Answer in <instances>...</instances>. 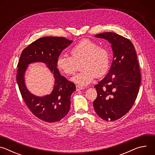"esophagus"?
Instances as JSON below:
<instances>
[{"label":"esophagus","mask_w":155,"mask_h":155,"mask_svg":"<svg viewBox=\"0 0 155 155\" xmlns=\"http://www.w3.org/2000/svg\"><path fill=\"white\" fill-rule=\"evenodd\" d=\"M83 89H84L83 87H81L78 85H76V91H80V90H82Z\"/></svg>","instance_id":"34e87169"}]
</instances>
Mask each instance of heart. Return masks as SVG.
<instances>
[{
	"label": "heart",
	"instance_id": "1",
	"mask_svg": "<svg viewBox=\"0 0 155 155\" xmlns=\"http://www.w3.org/2000/svg\"><path fill=\"white\" fill-rule=\"evenodd\" d=\"M71 56L61 54L57 58L58 69L66 75L75 73L77 63H81V72L75 75L71 80L80 86L90 84L94 78L104 75L108 70L110 54L108 50L99 47L89 39H83L72 47L70 51Z\"/></svg>",
	"mask_w": 155,
	"mask_h": 155
}]
</instances>
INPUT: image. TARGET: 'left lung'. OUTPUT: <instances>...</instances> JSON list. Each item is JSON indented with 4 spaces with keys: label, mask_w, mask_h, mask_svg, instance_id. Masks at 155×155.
Returning a JSON list of instances; mask_svg holds the SVG:
<instances>
[{
    "label": "left lung",
    "mask_w": 155,
    "mask_h": 155,
    "mask_svg": "<svg viewBox=\"0 0 155 155\" xmlns=\"http://www.w3.org/2000/svg\"><path fill=\"white\" fill-rule=\"evenodd\" d=\"M95 37L112 44L114 59L107 75L94 86L97 96L93 106L102 119L113 121L126 114L134 105L141 73L134 46L129 39L114 32H103Z\"/></svg>",
    "instance_id": "obj_1"
}]
</instances>
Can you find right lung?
<instances>
[{
	"instance_id": "1",
	"label": "right lung",
	"mask_w": 155,
	"mask_h": 155,
	"mask_svg": "<svg viewBox=\"0 0 155 155\" xmlns=\"http://www.w3.org/2000/svg\"><path fill=\"white\" fill-rule=\"evenodd\" d=\"M72 43V40L62 37H41L25 48L19 58L16 81L22 97L33 115L45 122L59 121L69 111L71 96L75 91V85L61 75L56 68V61L62 51ZM37 61L46 63L55 78L52 93L43 97L31 94L24 81V74L28 65Z\"/></svg>"
}]
</instances>
